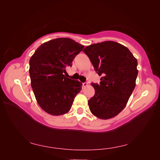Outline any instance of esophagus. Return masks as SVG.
Masks as SVG:
<instances>
[{
	"label": "esophagus",
	"mask_w": 160,
	"mask_h": 160,
	"mask_svg": "<svg viewBox=\"0 0 160 160\" xmlns=\"http://www.w3.org/2000/svg\"><path fill=\"white\" fill-rule=\"evenodd\" d=\"M87 86H88V83H83V85H82V87H83V88H86Z\"/></svg>",
	"instance_id": "esophagus-1"
}]
</instances>
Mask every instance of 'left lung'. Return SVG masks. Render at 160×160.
Listing matches in <instances>:
<instances>
[{"mask_svg":"<svg viewBox=\"0 0 160 160\" xmlns=\"http://www.w3.org/2000/svg\"><path fill=\"white\" fill-rule=\"evenodd\" d=\"M83 52L102 75L99 85L91 83L95 95L88 101L91 112L99 119L114 118L126 106L135 87L137 59L126 47L111 41L92 44Z\"/></svg>","mask_w":160,"mask_h":160,"instance_id":"obj_1","label":"left lung"}]
</instances>
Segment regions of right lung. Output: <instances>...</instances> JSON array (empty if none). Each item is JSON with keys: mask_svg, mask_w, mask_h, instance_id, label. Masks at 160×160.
I'll use <instances>...</instances> for the list:
<instances>
[{"mask_svg": "<svg viewBox=\"0 0 160 160\" xmlns=\"http://www.w3.org/2000/svg\"><path fill=\"white\" fill-rule=\"evenodd\" d=\"M83 48L69 38H57L42 43L31 57V85L38 105L45 112L61 115L71 109L82 83L63 73Z\"/></svg>", "mask_w": 160, "mask_h": 160, "instance_id": "right-lung-1", "label": "right lung"}]
</instances>
